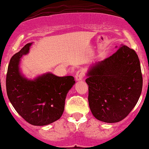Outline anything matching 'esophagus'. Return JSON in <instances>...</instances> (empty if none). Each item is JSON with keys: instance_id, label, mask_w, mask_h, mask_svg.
I'll use <instances>...</instances> for the list:
<instances>
[{"instance_id": "esophagus-1", "label": "esophagus", "mask_w": 149, "mask_h": 149, "mask_svg": "<svg viewBox=\"0 0 149 149\" xmlns=\"http://www.w3.org/2000/svg\"><path fill=\"white\" fill-rule=\"evenodd\" d=\"M85 75V71L84 69H80L75 74V79L76 81H81L84 78Z\"/></svg>"}]
</instances>
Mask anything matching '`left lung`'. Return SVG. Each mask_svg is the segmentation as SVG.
I'll return each instance as SVG.
<instances>
[{
    "mask_svg": "<svg viewBox=\"0 0 149 149\" xmlns=\"http://www.w3.org/2000/svg\"><path fill=\"white\" fill-rule=\"evenodd\" d=\"M88 102L93 116L105 123H116L127 116L138 102L142 75L138 56L121 45L89 71Z\"/></svg>",
    "mask_w": 149,
    "mask_h": 149,
    "instance_id": "obj_1",
    "label": "left lung"
}]
</instances>
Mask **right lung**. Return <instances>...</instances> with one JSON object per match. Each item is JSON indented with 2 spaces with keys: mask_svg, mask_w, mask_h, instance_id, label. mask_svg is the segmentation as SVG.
Returning <instances> with one entry per match:
<instances>
[{
  "mask_svg": "<svg viewBox=\"0 0 149 149\" xmlns=\"http://www.w3.org/2000/svg\"><path fill=\"white\" fill-rule=\"evenodd\" d=\"M27 44L11 58L6 78L9 100L24 120L35 126H45L61 118L68 90L75 83L72 76L45 74L29 81L19 71L20 59L29 53Z\"/></svg>",
  "mask_w": 149,
  "mask_h": 149,
  "instance_id": "right-lung-1",
  "label": "right lung"
}]
</instances>
